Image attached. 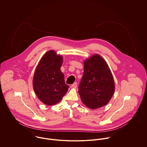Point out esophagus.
<instances>
[{
    "mask_svg": "<svg viewBox=\"0 0 147 147\" xmlns=\"http://www.w3.org/2000/svg\"><path fill=\"white\" fill-rule=\"evenodd\" d=\"M71 87L73 88H76L77 87V82H75L73 84L71 85Z\"/></svg>",
    "mask_w": 147,
    "mask_h": 147,
    "instance_id": "1",
    "label": "esophagus"
}]
</instances>
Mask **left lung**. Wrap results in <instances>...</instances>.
Masks as SVG:
<instances>
[{"label":"left lung","instance_id":"1","mask_svg":"<svg viewBox=\"0 0 147 147\" xmlns=\"http://www.w3.org/2000/svg\"><path fill=\"white\" fill-rule=\"evenodd\" d=\"M83 77L78 87L82 103L94 110L107 105L115 91L111 70L102 56L95 54L84 61Z\"/></svg>","mask_w":147,"mask_h":147}]
</instances>
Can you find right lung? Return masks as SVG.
<instances>
[{
  "instance_id": "1",
  "label": "right lung",
  "mask_w": 147,
  "mask_h": 147,
  "mask_svg": "<svg viewBox=\"0 0 147 147\" xmlns=\"http://www.w3.org/2000/svg\"><path fill=\"white\" fill-rule=\"evenodd\" d=\"M62 62V56L50 50L42 56L35 69L33 88L39 100L46 105L59 103L69 88L60 69Z\"/></svg>"
}]
</instances>
